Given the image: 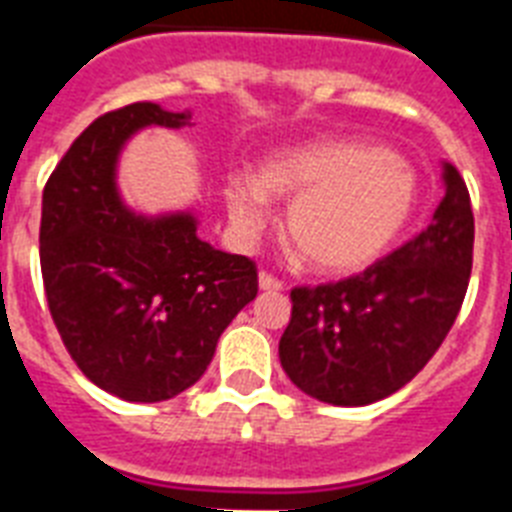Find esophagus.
Listing matches in <instances>:
<instances>
[{"instance_id":"34e87169","label":"esophagus","mask_w":512,"mask_h":512,"mask_svg":"<svg viewBox=\"0 0 512 512\" xmlns=\"http://www.w3.org/2000/svg\"><path fill=\"white\" fill-rule=\"evenodd\" d=\"M257 284H260V289H263V292H281V289H284V284H281L276 276H271V273H265V271H260V276H257Z\"/></svg>"}]
</instances>
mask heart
<instances>
[{
    "label": "heart",
    "mask_w": 512,
    "mask_h": 512,
    "mask_svg": "<svg viewBox=\"0 0 512 512\" xmlns=\"http://www.w3.org/2000/svg\"><path fill=\"white\" fill-rule=\"evenodd\" d=\"M268 196L287 199L289 244L321 276H353L380 260L417 209V177L380 146L321 140L279 148L257 177H225V204L241 239L268 223Z\"/></svg>",
    "instance_id": "1"
}]
</instances>
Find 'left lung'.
<instances>
[{"instance_id": "obj_1", "label": "left lung", "mask_w": 512, "mask_h": 512, "mask_svg": "<svg viewBox=\"0 0 512 512\" xmlns=\"http://www.w3.org/2000/svg\"><path fill=\"white\" fill-rule=\"evenodd\" d=\"M444 188L433 223L380 263L337 284L292 289L279 358L303 393L332 406L374 404L441 348L473 268L470 193L449 162Z\"/></svg>"}]
</instances>
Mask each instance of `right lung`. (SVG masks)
Masks as SVG:
<instances>
[{
	"mask_svg": "<svg viewBox=\"0 0 512 512\" xmlns=\"http://www.w3.org/2000/svg\"><path fill=\"white\" fill-rule=\"evenodd\" d=\"M188 122L191 111L159 103L108 111L74 140L42 193L39 260L52 321L76 366L135 404L191 388L257 295L255 263L199 239L193 212L143 215L119 193L127 140Z\"/></svg>",
	"mask_w": 512,
	"mask_h": 512,
	"instance_id": "right-lung-1",
	"label": "right lung"
}]
</instances>
